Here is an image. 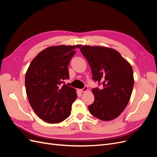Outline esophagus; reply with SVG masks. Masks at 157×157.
Masks as SVG:
<instances>
[{"label": "esophagus", "mask_w": 157, "mask_h": 157, "mask_svg": "<svg viewBox=\"0 0 157 157\" xmlns=\"http://www.w3.org/2000/svg\"><path fill=\"white\" fill-rule=\"evenodd\" d=\"M88 88L87 86H85L84 88H82V89H80V91L81 92H85L88 91Z\"/></svg>", "instance_id": "esophagus-1"}]
</instances>
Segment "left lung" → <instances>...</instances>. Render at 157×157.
Wrapping results in <instances>:
<instances>
[{"label": "left lung", "instance_id": "obj_1", "mask_svg": "<svg viewBox=\"0 0 157 157\" xmlns=\"http://www.w3.org/2000/svg\"><path fill=\"white\" fill-rule=\"evenodd\" d=\"M92 70L95 81L103 88L92 89L94 102L90 113L103 121L119 116L130 101L134 79L130 63L115 49L105 46H82L80 48Z\"/></svg>", "mask_w": 157, "mask_h": 157}]
</instances>
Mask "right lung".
Wrapping results in <instances>:
<instances>
[{"mask_svg":"<svg viewBox=\"0 0 157 157\" xmlns=\"http://www.w3.org/2000/svg\"><path fill=\"white\" fill-rule=\"evenodd\" d=\"M80 46H50L38 54L28 67L25 78L27 96L33 111L42 121L56 124L71 115L77 92L61 83L69 78V61Z\"/></svg>","mask_w":157,"mask_h":157,"instance_id":"obj_1","label":"right lung"}]
</instances>
